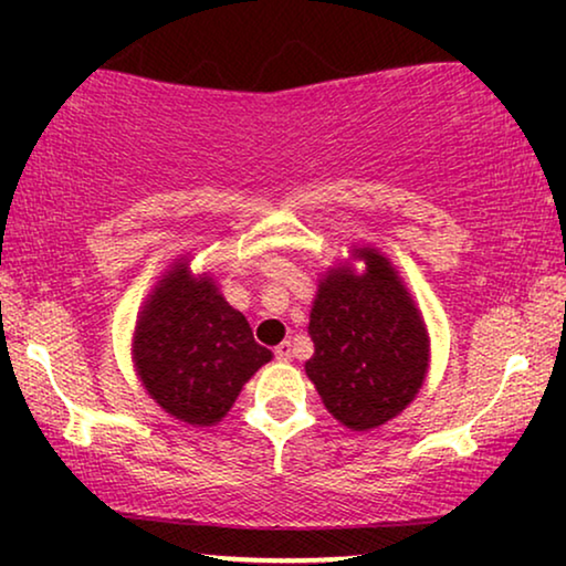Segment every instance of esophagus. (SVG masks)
Instances as JSON below:
<instances>
[{
	"instance_id": "34e87169",
	"label": "esophagus",
	"mask_w": 566,
	"mask_h": 566,
	"mask_svg": "<svg viewBox=\"0 0 566 566\" xmlns=\"http://www.w3.org/2000/svg\"><path fill=\"white\" fill-rule=\"evenodd\" d=\"M277 353L285 355V358H291V355H293V350H291V339H283V343L277 345Z\"/></svg>"
}]
</instances>
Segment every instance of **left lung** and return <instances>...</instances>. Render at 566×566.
I'll use <instances>...</instances> for the list:
<instances>
[{"label": "left lung", "mask_w": 566, "mask_h": 566, "mask_svg": "<svg viewBox=\"0 0 566 566\" xmlns=\"http://www.w3.org/2000/svg\"><path fill=\"white\" fill-rule=\"evenodd\" d=\"M130 358L146 394L169 417L211 428L273 353L254 339L211 273L196 275L188 258H177L138 312Z\"/></svg>", "instance_id": "left-lung-1"}]
</instances>
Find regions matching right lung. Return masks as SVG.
Listing matches in <instances>:
<instances>
[{
    "mask_svg": "<svg viewBox=\"0 0 566 566\" xmlns=\"http://www.w3.org/2000/svg\"><path fill=\"white\" fill-rule=\"evenodd\" d=\"M316 285L308 314L314 355L306 376L327 412L366 432L399 417L420 394L430 368V335L399 270L376 247H353Z\"/></svg>",
    "mask_w": 566,
    "mask_h": 566,
    "instance_id": "1",
    "label": "right lung"
}]
</instances>
